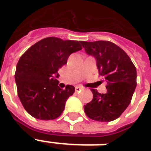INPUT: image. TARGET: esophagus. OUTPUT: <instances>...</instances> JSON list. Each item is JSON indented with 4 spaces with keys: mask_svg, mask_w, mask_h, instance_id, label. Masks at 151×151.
<instances>
[{
    "mask_svg": "<svg viewBox=\"0 0 151 151\" xmlns=\"http://www.w3.org/2000/svg\"><path fill=\"white\" fill-rule=\"evenodd\" d=\"M83 90V88H81L80 86H76V92H79V91H80Z\"/></svg>",
    "mask_w": 151,
    "mask_h": 151,
    "instance_id": "esophagus-1",
    "label": "esophagus"
}]
</instances>
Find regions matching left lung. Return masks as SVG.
<instances>
[{"label":"left lung","instance_id":"left-lung-1","mask_svg":"<svg viewBox=\"0 0 151 151\" xmlns=\"http://www.w3.org/2000/svg\"><path fill=\"white\" fill-rule=\"evenodd\" d=\"M88 55L95 56L99 74L107 83V92L91 89L92 100L84 105L91 119L111 122L119 117L131 103L137 85V72L131 58L121 47L111 41H81Z\"/></svg>","mask_w":151,"mask_h":151}]
</instances>
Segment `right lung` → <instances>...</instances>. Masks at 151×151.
Returning a JSON list of instances; mask_svg holds the SVG:
<instances>
[{
	"mask_svg": "<svg viewBox=\"0 0 151 151\" xmlns=\"http://www.w3.org/2000/svg\"><path fill=\"white\" fill-rule=\"evenodd\" d=\"M81 41L57 37L42 39L29 47L18 61L15 73L17 94L24 108L41 120L58 118L67 99L75 92L72 85L58 86V70L66 64L71 53L82 49Z\"/></svg>",
	"mask_w": 151,
	"mask_h": 151,
	"instance_id": "right-lung-1",
	"label": "right lung"
}]
</instances>
